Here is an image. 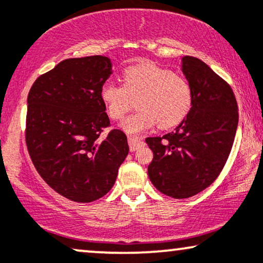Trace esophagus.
I'll return each mask as SVG.
<instances>
[{
  "mask_svg": "<svg viewBox=\"0 0 263 263\" xmlns=\"http://www.w3.org/2000/svg\"><path fill=\"white\" fill-rule=\"evenodd\" d=\"M143 144H144V142L142 138L134 137V136H128V145H129V151L131 152L140 149Z\"/></svg>",
  "mask_w": 263,
  "mask_h": 263,
  "instance_id": "34e87169",
  "label": "esophagus"
}]
</instances>
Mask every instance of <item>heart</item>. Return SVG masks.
I'll return each instance as SVG.
<instances>
[{"label":"heart","instance_id":"heart-1","mask_svg":"<svg viewBox=\"0 0 263 263\" xmlns=\"http://www.w3.org/2000/svg\"><path fill=\"white\" fill-rule=\"evenodd\" d=\"M123 83L106 82L101 87V100L106 112L120 120L137 103L138 110L123 120L121 126L129 135H138L157 125L160 128L181 123L194 104V90L187 78L153 63L136 65L123 72Z\"/></svg>","mask_w":263,"mask_h":263}]
</instances>
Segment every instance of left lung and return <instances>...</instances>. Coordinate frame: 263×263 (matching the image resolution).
<instances>
[{"instance_id":"8db88e82","label":"left lung","mask_w":263,"mask_h":263,"mask_svg":"<svg viewBox=\"0 0 263 263\" xmlns=\"http://www.w3.org/2000/svg\"><path fill=\"white\" fill-rule=\"evenodd\" d=\"M182 72L194 90L191 111L174 132L145 138L153 152L148 176L158 191L173 198L197 195L219 176L239 121L228 82L192 56L182 58Z\"/></svg>"}]
</instances>
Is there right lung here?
<instances>
[{
    "instance_id": "add662e5",
    "label": "right lung",
    "mask_w": 263,
    "mask_h": 263,
    "mask_svg": "<svg viewBox=\"0 0 263 263\" xmlns=\"http://www.w3.org/2000/svg\"><path fill=\"white\" fill-rule=\"evenodd\" d=\"M111 74L105 56L63 60L28 94L25 143L47 185L68 200L96 201L111 190L128 154L127 137L110 127L101 87Z\"/></svg>"
}]
</instances>
